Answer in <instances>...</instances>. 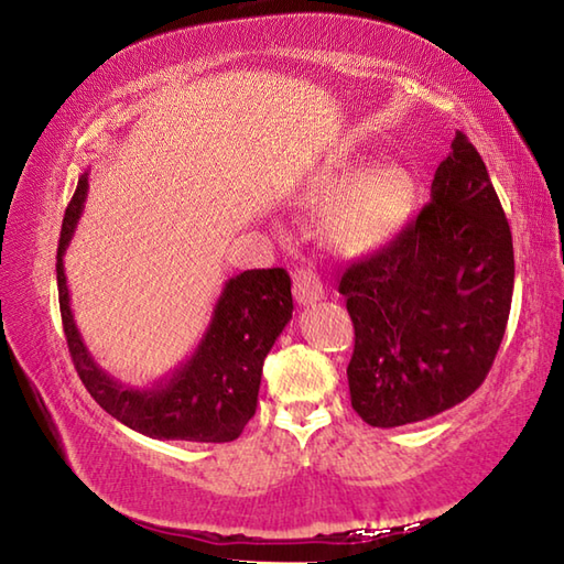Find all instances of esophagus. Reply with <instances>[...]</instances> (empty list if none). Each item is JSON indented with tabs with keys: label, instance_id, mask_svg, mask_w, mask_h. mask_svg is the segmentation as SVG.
<instances>
[{
	"label": "esophagus",
	"instance_id": "1",
	"mask_svg": "<svg viewBox=\"0 0 564 564\" xmlns=\"http://www.w3.org/2000/svg\"><path fill=\"white\" fill-rule=\"evenodd\" d=\"M325 295L323 283L313 269H299L293 273V299L301 305H311Z\"/></svg>",
	"mask_w": 564,
	"mask_h": 564
}]
</instances>
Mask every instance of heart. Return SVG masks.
<instances>
[{
    "label": "heart",
    "instance_id": "1",
    "mask_svg": "<svg viewBox=\"0 0 564 564\" xmlns=\"http://www.w3.org/2000/svg\"><path fill=\"white\" fill-rule=\"evenodd\" d=\"M303 207L323 212V234L343 256H365L402 229L414 207V180L397 162L365 170L362 160H337L313 172L303 187Z\"/></svg>",
    "mask_w": 564,
    "mask_h": 564
}]
</instances>
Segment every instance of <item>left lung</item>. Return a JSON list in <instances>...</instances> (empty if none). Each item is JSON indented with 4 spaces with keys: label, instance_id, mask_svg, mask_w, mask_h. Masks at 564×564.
Wrapping results in <instances>:
<instances>
[{
    "label": "left lung",
    "instance_id": "left-lung-1",
    "mask_svg": "<svg viewBox=\"0 0 564 564\" xmlns=\"http://www.w3.org/2000/svg\"><path fill=\"white\" fill-rule=\"evenodd\" d=\"M513 237L478 150L456 132L432 202L337 291L355 327L352 409L370 426L424 422L486 380L513 299Z\"/></svg>",
    "mask_w": 564,
    "mask_h": 564
}]
</instances>
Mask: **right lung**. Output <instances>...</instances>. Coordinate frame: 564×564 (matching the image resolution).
Instances as JSON below:
<instances>
[{"mask_svg":"<svg viewBox=\"0 0 564 564\" xmlns=\"http://www.w3.org/2000/svg\"><path fill=\"white\" fill-rule=\"evenodd\" d=\"M88 172L80 175L66 207L56 253L61 321L80 382L110 416L150 438L202 444L239 438L256 414L265 355L293 315L291 275L283 269L234 275L224 283L207 333L187 362L148 389L120 384L88 352L70 313L64 253L84 212Z\"/></svg>","mask_w":564,"mask_h":564,"instance_id":"right-lung-1","label":"right lung"}]
</instances>
